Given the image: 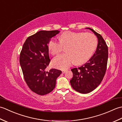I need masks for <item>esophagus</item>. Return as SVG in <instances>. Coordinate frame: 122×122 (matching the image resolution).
<instances>
[{
	"label": "esophagus",
	"mask_w": 122,
	"mask_h": 122,
	"mask_svg": "<svg viewBox=\"0 0 122 122\" xmlns=\"http://www.w3.org/2000/svg\"><path fill=\"white\" fill-rule=\"evenodd\" d=\"M67 71H68V70H67V69H64V70H63L62 71V72L63 73H65Z\"/></svg>",
	"instance_id": "obj_1"
}]
</instances>
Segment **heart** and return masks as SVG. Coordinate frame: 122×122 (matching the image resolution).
<instances>
[{
  "label": "heart",
  "mask_w": 122,
  "mask_h": 122,
  "mask_svg": "<svg viewBox=\"0 0 122 122\" xmlns=\"http://www.w3.org/2000/svg\"><path fill=\"white\" fill-rule=\"evenodd\" d=\"M58 42L51 39L48 48L52 55L59 54L66 48V53L60 54L52 60V65L59 69H66L75 62L76 64L85 63L94 53L98 45L97 38L91 33L67 31L59 37Z\"/></svg>",
  "instance_id": "b5f03b06"
}]
</instances>
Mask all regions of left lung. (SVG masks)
I'll return each instance as SVG.
<instances>
[{
	"instance_id": "left-lung-1",
	"label": "left lung",
	"mask_w": 122,
	"mask_h": 122,
	"mask_svg": "<svg viewBox=\"0 0 122 122\" xmlns=\"http://www.w3.org/2000/svg\"><path fill=\"white\" fill-rule=\"evenodd\" d=\"M86 29L92 31L97 37V50L86 63L71 69L73 76L70 80L73 89L83 94L92 92L100 85L107 71L108 60V47L102 36L92 29Z\"/></svg>"
}]
</instances>
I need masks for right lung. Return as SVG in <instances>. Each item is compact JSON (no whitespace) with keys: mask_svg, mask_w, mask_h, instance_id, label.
Returning a JSON list of instances; mask_svg holds the SVG:
<instances>
[{"mask_svg":"<svg viewBox=\"0 0 122 122\" xmlns=\"http://www.w3.org/2000/svg\"><path fill=\"white\" fill-rule=\"evenodd\" d=\"M59 30H41L29 37L23 45L19 61L25 82L32 92L40 95L50 93L56 86L61 70L45 69L50 62L48 43Z\"/></svg>","mask_w":122,"mask_h":122,"instance_id":"1","label":"right lung"}]
</instances>
